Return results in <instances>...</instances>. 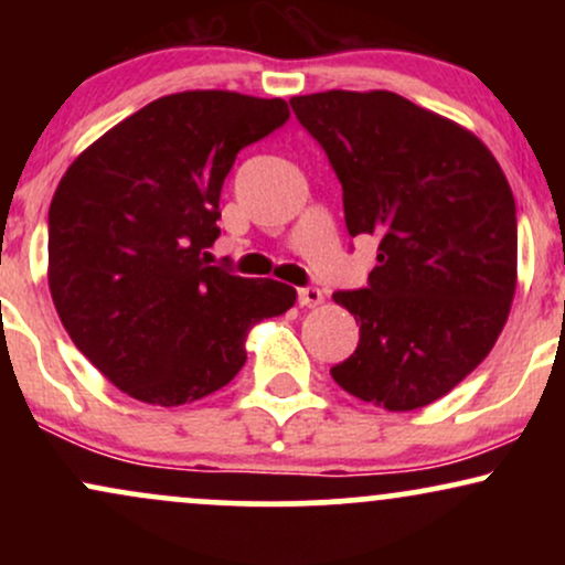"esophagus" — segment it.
Listing matches in <instances>:
<instances>
[{
    "instance_id": "obj_1",
    "label": "esophagus",
    "mask_w": 565,
    "mask_h": 565,
    "mask_svg": "<svg viewBox=\"0 0 565 565\" xmlns=\"http://www.w3.org/2000/svg\"><path fill=\"white\" fill-rule=\"evenodd\" d=\"M297 302H300L302 308H319V305L323 302V291L319 287L297 289Z\"/></svg>"
}]
</instances>
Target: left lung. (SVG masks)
<instances>
[{
  "mask_svg": "<svg viewBox=\"0 0 565 565\" xmlns=\"http://www.w3.org/2000/svg\"><path fill=\"white\" fill-rule=\"evenodd\" d=\"M342 183L350 236H377L364 289L334 291L359 348L332 366L342 391L412 412L457 387L494 348L518 281L515 199L470 129L406 97H291Z\"/></svg>",
  "mask_w": 565,
  "mask_h": 565,
  "instance_id": "1",
  "label": "left lung"
}]
</instances>
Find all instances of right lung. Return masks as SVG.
<instances>
[{"label": "right lung", "mask_w": 565, "mask_h": 565, "mask_svg": "<svg viewBox=\"0 0 565 565\" xmlns=\"http://www.w3.org/2000/svg\"><path fill=\"white\" fill-rule=\"evenodd\" d=\"M289 119L281 97L164 95L82 151L50 204L47 281L74 345L121 393L180 406L220 391L257 321L297 291L210 265L236 153Z\"/></svg>", "instance_id": "1"}]
</instances>
